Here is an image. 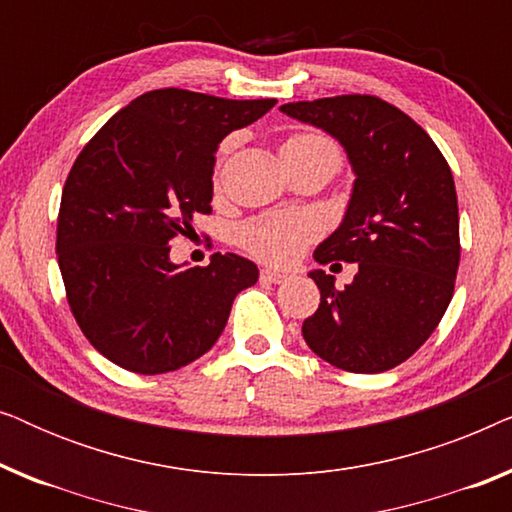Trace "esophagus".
<instances>
[{
	"label": "esophagus",
	"instance_id": "1",
	"mask_svg": "<svg viewBox=\"0 0 512 512\" xmlns=\"http://www.w3.org/2000/svg\"><path fill=\"white\" fill-rule=\"evenodd\" d=\"M261 279H263V282H270V284H282V282H286V279H289V275H286V272H282V270L263 268Z\"/></svg>",
	"mask_w": 512,
	"mask_h": 512
}]
</instances>
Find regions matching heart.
<instances>
[{
  "mask_svg": "<svg viewBox=\"0 0 512 512\" xmlns=\"http://www.w3.org/2000/svg\"><path fill=\"white\" fill-rule=\"evenodd\" d=\"M289 151H324L340 163V149L333 139L314 132L293 135L282 144V153ZM317 235V223L298 212H275L251 219L240 228V244L251 254L268 263L286 265L303 256L307 244Z\"/></svg>",
  "mask_w": 512,
  "mask_h": 512,
  "instance_id": "heart-1",
  "label": "heart"
}]
</instances>
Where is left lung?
Instances as JSON below:
<instances>
[{"label":"left lung","instance_id":"8db88e82","mask_svg":"<svg viewBox=\"0 0 512 512\" xmlns=\"http://www.w3.org/2000/svg\"><path fill=\"white\" fill-rule=\"evenodd\" d=\"M345 146L356 174L345 219L314 261L356 263L345 289L310 272L319 310L303 321L310 349L349 373H384L429 340L454 293L459 207L450 165L424 128L375 95L279 107Z\"/></svg>","mask_w":512,"mask_h":512}]
</instances>
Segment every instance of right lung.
Segmentation results:
<instances>
[{
    "label": "right lung",
    "mask_w": 512,
    "mask_h": 512,
    "mask_svg": "<svg viewBox=\"0 0 512 512\" xmlns=\"http://www.w3.org/2000/svg\"><path fill=\"white\" fill-rule=\"evenodd\" d=\"M277 100H223L151 90L83 146L62 188L58 263L76 324L97 352L130 373L160 375L214 347L237 293L258 268L214 254L205 268L170 261L174 237L212 212L214 153Z\"/></svg>",
    "instance_id": "obj_1"
}]
</instances>
